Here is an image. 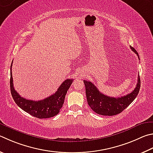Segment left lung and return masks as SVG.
<instances>
[{
	"label": "left lung",
	"mask_w": 153,
	"mask_h": 153,
	"mask_svg": "<svg viewBox=\"0 0 153 153\" xmlns=\"http://www.w3.org/2000/svg\"><path fill=\"white\" fill-rule=\"evenodd\" d=\"M130 49L138 55L140 59L136 49L131 46ZM84 83L85 86L87 102L91 109L98 114L103 116H114L123 112L137 98L140 88V79L138 76L137 86L131 93L119 98H113L100 92L92 82L84 80Z\"/></svg>",
	"instance_id": "obj_1"
}]
</instances>
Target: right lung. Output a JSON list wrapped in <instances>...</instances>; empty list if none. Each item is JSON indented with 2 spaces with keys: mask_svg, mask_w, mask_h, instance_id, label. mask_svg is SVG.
I'll return each mask as SVG.
<instances>
[{
  "mask_svg": "<svg viewBox=\"0 0 153 153\" xmlns=\"http://www.w3.org/2000/svg\"><path fill=\"white\" fill-rule=\"evenodd\" d=\"M12 64L13 62L10 65V91L13 98L18 106L23 110L25 112L40 119L51 118L56 116L63 106L66 93L74 79H65L57 89V91L48 98L42 100H30L21 97L14 88L12 71H11Z\"/></svg>",
  "mask_w": 153,
  "mask_h": 153,
  "instance_id": "1",
  "label": "right lung"
}]
</instances>
